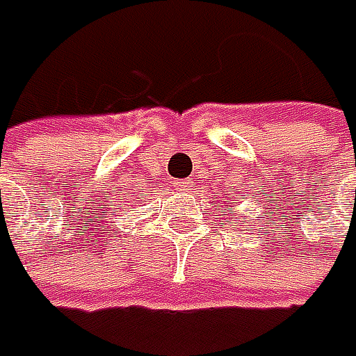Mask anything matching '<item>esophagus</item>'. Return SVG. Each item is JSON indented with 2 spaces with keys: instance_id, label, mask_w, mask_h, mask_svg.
<instances>
[{
  "instance_id": "obj_1",
  "label": "esophagus",
  "mask_w": 356,
  "mask_h": 356,
  "mask_svg": "<svg viewBox=\"0 0 356 356\" xmlns=\"http://www.w3.org/2000/svg\"><path fill=\"white\" fill-rule=\"evenodd\" d=\"M191 183H193L191 179H175L173 181V185L179 187V189H187V187H191Z\"/></svg>"
}]
</instances>
